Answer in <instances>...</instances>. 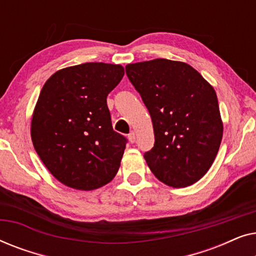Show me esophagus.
I'll list each match as a JSON object with an SVG mask.
<instances>
[{"label":"esophagus","instance_id":"1","mask_svg":"<svg viewBox=\"0 0 256 256\" xmlns=\"http://www.w3.org/2000/svg\"><path fill=\"white\" fill-rule=\"evenodd\" d=\"M128 138H129V141H130V143H134V142H135V140H136V134H135V132H129Z\"/></svg>","mask_w":256,"mask_h":256}]
</instances>
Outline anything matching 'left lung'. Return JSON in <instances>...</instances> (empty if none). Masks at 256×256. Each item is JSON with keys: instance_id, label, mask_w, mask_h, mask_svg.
Wrapping results in <instances>:
<instances>
[{"instance_id": "left-lung-1", "label": "left lung", "mask_w": 256, "mask_h": 256, "mask_svg": "<svg viewBox=\"0 0 256 256\" xmlns=\"http://www.w3.org/2000/svg\"><path fill=\"white\" fill-rule=\"evenodd\" d=\"M152 116L155 144L144 152L160 182L184 188L208 172L222 138L213 87L190 65L154 59L126 66Z\"/></svg>"}]
</instances>
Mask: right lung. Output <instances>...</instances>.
I'll use <instances>...</instances> for the list:
<instances>
[{"label":"right lung","mask_w":256,"mask_h":256,"mask_svg":"<svg viewBox=\"0 0 256 256\" xmlns=\"http://www.w3.org/2000/svg\"><path fill=\"white\" fill-rule=\"evenodd\" d=\"M124 74L121 65L85 62L56 72L44 84L31 138L62 184L94 190L116 174L128 140L113 129L107 96Z\"/></svg>","instance_id":"right-lung-1"}]
</instances>
